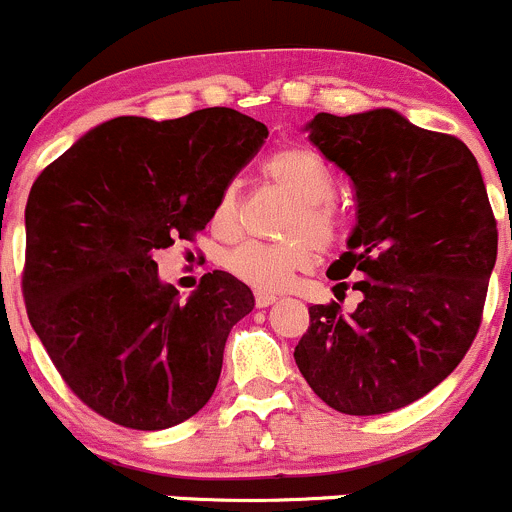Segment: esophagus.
<instances>
[{"instance_id": "34e87169", "label": "esophagus", "mask_w": 512, "mask_h": 512, "mask_svg": "<svg viewBox=\"0 0 512 512\" xmlns=\"http://www.w3.org/2000/svg\"><path fill=\"white\" fill-rule=\"evenodd\" d=\"M278 296H273V293H266V291H256V306L258 308H266L271 306V303H276Z\"/></svg>"}]
</instances>
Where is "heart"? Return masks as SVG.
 <instances>
[{
  "label": "heart",
  "mask_w": 512,
  "mask_h": 512,
  "mask_svg": "<svg viewBox=\"0 0 512 512\" xmlns=\"http://www.w3.org/2000/svg\"><path fill=\"white\" fill-rule=\"evenodd\" d=\"M263 176L286 191L296 201V214L286 226L283 244L244 241L231 249L224 266L258 291H278L293 278V273L313 266L318 246H328L336 239V216L328 209L333 199L331 171L311 151L281 149L263 161ZM214 226L224 234H234L239 226V189L226 186L214 209Z\"/></svg>",
  "instance_id": "obj_1"
}]
</instances>
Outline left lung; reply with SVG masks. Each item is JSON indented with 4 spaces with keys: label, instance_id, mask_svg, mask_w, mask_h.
<instances>
[{
    "label": "left lung",
    "instance_id": "obj_1",
    "mask_svg": "<svg viewBox=\"0 0 512 512\" xmlns=\"http://www.w3.org/2000/svg\"><path fill=\"white\" fill-rule=\"evenodd\" d=\"M303 131L356 189V226L328 278L358 276L361 303L308 308L293 358L336 411H398L448 378L478 333L498 256L480 166L460 139L393 109L321 111Z\"/></svg>",
    "mask_w": 512,
    "mask_h": 512
}]
</instances>
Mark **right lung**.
<instances>
[{
	"label": "right lung",
	"mask_w": 512,
	"mask_h": 512,
	"mask_svg": "<svg viewBox=\"0 0 512 512\" xmlns=\"http://www.w3.org/2000/svg\"><path fill=\"white\" fill-rule=\"evenodd\" d=\"M268 129L214 106L169 121L116 116L86 131L29 191L24 298L67 386L136 430L184 423L209 403L234 323L254 293L206 273L186 301L154 254L214 219Z\"/></svg>",
	"instance_id": "right-lung-1"
}]
</instances>
